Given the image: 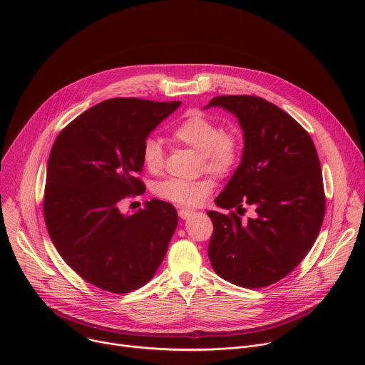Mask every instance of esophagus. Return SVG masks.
<instances>
[{"label": "esophagus", "mask_w": 365, "mask_h": 365, "mask_svg": "<svg viewBox=\"0 0 365 365\" xmlns=\"http://www.w3.org/2000/svg\"><path fill=\"white\" fill-rule=\"evenodd\" d=\"M195 212L193 211H190V210H180L179 211V217L182 218V220H187L189 217H192Z\"/></svg>", "instance_id": "1"}]
</instances>
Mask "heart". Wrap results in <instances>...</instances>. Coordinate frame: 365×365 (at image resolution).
I'll return each instance as SVG.
<instances>
[{"instance_id": "1", "label": "heart", "mask_w": 365, "mask_h": 365, "mask_svg": "<svg viewBox=\"0 0 365 365\" xmlns=\"http://www.w3.org/2000/svg\"><path fill=\"white\" fill-rule=\"evenodd\" d=\"M172 137L199 153L205 168L211 172L224 175L238 162L240 141L237 135L222 131L215 121L202 114L187 115L172 130ZM141 162L151 173L163 169L165 153L159 140L150 137L143 143ZM214 187L215 180L210 176L195 180L169 179L158 186V193L176 205L195 207L207 199Z\"/></svg>"}]
</instances>
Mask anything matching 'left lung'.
Instances as JSON below:
<instances>
[{
	"instance_id": "8db88e82",
	"label": "left lung",
	"mask_w": 365,
	"mask_h": 365,
	"mask_svg": "<svg viewBox=\"0 0 365 365\" xmlns=\"http://www.w3.org/2000/svg\"><path fill=\"white\" fill-rule=\"evenodd\" d=\"M237 117L244 135L241 162L215 203L237 214L207 211L214 234L211 264L224 280L247 289L270 286L293 272L317 241L325 217L322 170L307 131L274 103L224 95L205 107ZM244 204L255 219L241 223Z\"/></svg>"
}]
</instances>
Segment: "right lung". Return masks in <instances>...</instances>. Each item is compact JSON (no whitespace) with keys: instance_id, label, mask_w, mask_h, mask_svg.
Listing matches in <instances>:
<instances>
[{"instance_id":"add662e5","label":"right lung","mask_w":365,"mask_h":365,"mask_svg":"<svg viewBox=\"0 0 365 365\" xmlns=\"http://www.w3.org/2000/svg\"><path fill=\"white\" fill-rule=\"evenodd\" d=\"M114 98L82 113L51 147L44 189V221L65 263L88 283L113 293L144 286L158 272L178 227L175 206L151 199L123 214L120 202L145 190L141 147L180 107Z\"/></svg>"}]
</instances>
